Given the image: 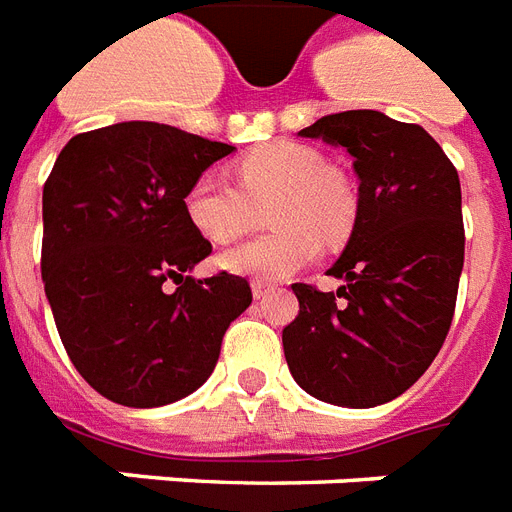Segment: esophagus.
Segmentation results:
<instances>
[{
    "mask_svg": "<svg viewBox=\"0 0 512 512\" xmlns=\"http://www.w3.org/2000/svg\"><path fill=\"white\" fill-rule=\"evenodd\" d=\"M251 290H253V298L261 301V298H267L269 293H275V285H269V282H253Z\"/></svg>",
    "mask_w": 512,
    "mask_h": 512,
    "instance_id": "esophagus-1",
    "label": "esophagus"
}]
</instances>
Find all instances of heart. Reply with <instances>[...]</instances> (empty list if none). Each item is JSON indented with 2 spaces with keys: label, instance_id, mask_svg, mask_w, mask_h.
<instances>
[{
  "label": "heart",
  "instance_id": "obj_1",
  "mask_svg": "<svg viewBox=\"0 0 512 512\" xmlns=\"http://www.w3.org/2000/svg\"><path fill=\"white\" fill-rule=\"evenodd\" d=\"M240 187L203 171L185 192L190 224L211 243H232L253 222V206L272 201L269 224L277 232L222 253L227 272L256 282H280L309 267L322 251V237L338 240L351 230L357 198L349 182L327 171L317 150L275 142L253 150L235 166Z\"/></svg>",
  "mask_w": 512,
  "mask_h": 512
}]
</instances>
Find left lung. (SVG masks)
<instances>
[{
    "label": "left lung",
    "instance_id": "8db88e82",
    "mask_svg": "<svg viewBox=\"0 0 512 512\" xmlns=\"http://www.w3.org/2000/svg\"><path fill=\"white\" fill-rule=\"evenodd\" d=\"M298 137L343 147L359 198L349 243L327 269L343 285H293L298 317L282 349L309 396L378 407L428 370L452 325L465 259L460 177L423 126L380 110L322 116Z\"/></svg>",
    "mask_w": 512,
    "mask_h": 512
}]
</instances>
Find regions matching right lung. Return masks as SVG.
Returning <instances> with one entry per match:
<instances>
[{
	"instance_id": "1",
	"label": "right lung",
	"mask_w": 512,
	"mask_h": 512,
	"mask_svg": "<svg viewBox=\"0 0 512 512\" xmlns=\"http://www.w3.org/2000/svg\"><path fill=\"white\" fill-rule=\"evenodd\" d=\"M230 153L124 121L76 134L57 155L42 195L44 293L73 367L110 402L147 410L198 391L251 306L245 277H192L211 243L187 219L185 192Z\"/></svg>"
}]
</instances>
